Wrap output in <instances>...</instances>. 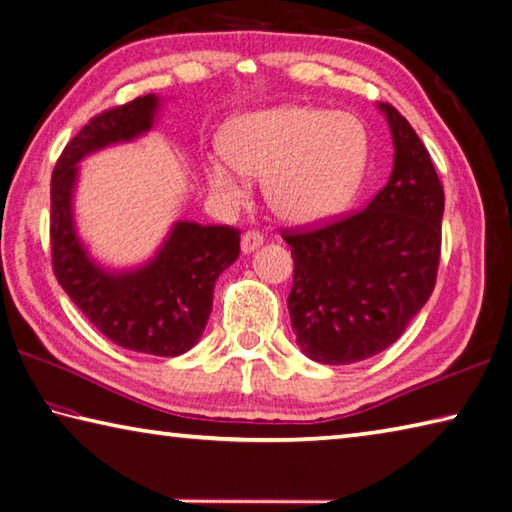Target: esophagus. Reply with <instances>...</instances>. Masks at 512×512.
<instances>
[{
    "instance_id": "obj_1",
    "label": "esophagus",
    "mask_w": 512,
    "mask_h": 512,
    "mask_svg": "<svg viewBox=\"0 0 512 512\" xmlns=\"http://www.w3.org/2000/svg\"><path fill=\"white\" fill-rule=\"evenodd\" d=\"M262 244H264V235L259 233V230H248V233H244V237H242V253L244 255L255 253V250Z\"/></svg>"
}]
</instances>
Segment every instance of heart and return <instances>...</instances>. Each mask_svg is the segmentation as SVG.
<instances>
[{
  "label": "heart",
  "mask_w": 512,
  "mask_h": 512,
  "mask_svg": "<svg viewBox=\"0 0 512 512\" xmlns=\"http://www.w3.org/2000/svg\"><path fill=\"white\" fill-rule=\"evenodd\" d=\"M222 150L204 159L208 190L219 204L248 202L250 177L264 179L270 208L295 226H317L353 202L366 168L364 126L348 113L275 106L230 119Z\"/></svg>",
  "instance_id": "heart-1"
}]
</instances>
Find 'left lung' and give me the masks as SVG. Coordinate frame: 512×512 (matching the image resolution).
I'll return each instance as SVG.
<instances>
[{
    "label": "left lung",
    "instance_id": "left-lung-1",
    "mask_svg": "<svg viewBox=\"0 0 512 512\" xmlns=\"http://www.w3.org/2000/svg\"><path fill=\"white\" fill-rule=\"evenodd\" d=\"M388 184L355 215L286 233L293 253L288 313L297 344L319 364H355L395 344L435 288L444 188L422 139L390 104Z\"/></svg>",
    "mask_w": 512,
    "mask_h": 512
}]
</instances>
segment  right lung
Wrapping results in <instances>:
<instances>
[{
	"mask_svg": "<svg viewBox=\"0 0 512 512\" xmlns=\"http://www.w3.org/2000/svg\"><path fill=\"white\" fill-rule=\"evenodd\" d=\"M159 106L157 95L137 97L70 139L50 179V246L57 282L99 333L135 353L177 357L204 333L217 277L239 257V230L175 222L148 262L115 270L90 257L73 210L79 162L146 135Z\"/></svg>",
	"mask_w": 512,
	"mask_h": 512,
	"instance_id": "right-lung-1",
	"label": "right lung"
}]
</instances>
